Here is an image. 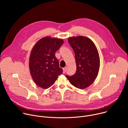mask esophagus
<instances>
[{"mask_svg":"<svg viewBox=\"0 0 128 128\" xmlns=\"http://www.w3.org/2000/svg\"><path fill=\"white\" fill-rule=\"evenodd\" d=\"M63 74H65V73L66 72V70H67V67H64V68H63Z\"/></svg>","mask_w":128,"mask_h":128,"instance_id":"esophagus-1","label":"esophagus"}]
</instances>
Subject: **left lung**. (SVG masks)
<instances>
[{"instance_id":"left-lung-1","label":"left lung","mask_w":128,"mask_h":128,"mask_svg":"<svg viewBox=\"0 0 128 128\" xmlns=\"http://www.w3.org/2000/svg\"><path fill=\"white\" fill-rule=\"evenodd\" d=\"M68 41L74 50L76 64V73L66 77L74 86L84 89L95 80L99 70L100 57L93 42L86 36H73Z\"/></svg>"}]
</instances>
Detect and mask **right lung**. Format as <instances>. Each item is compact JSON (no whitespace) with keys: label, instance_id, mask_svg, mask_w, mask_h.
I'll list each match as a JSON object with an SVG mask.
<instances>
[{"label":"right lung","instance_id":"1","mask_svg":"<svg viewBox=\"0 0 128 128\" xmlns=\"http://www.w3.org/2000/svg\"><path fill=\"white\" fill-rule=\"evenodd\" d=\"M64 43L60 38L46 36L33 47L29 57V67L35 84L42 88L51 86L63 70L59 67L55 52Z\"/></svg>","mask_w":128,"mask_h":128}]
</instances>
